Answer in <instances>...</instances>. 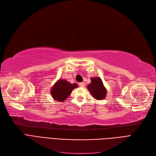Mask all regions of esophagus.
Returning a JSON list of instances; mask_svg holds the SVG:
<instances>
[{
    "label": "esophagus",
    "instance_id": "34e87169",
    "mask_svg": "<svg viewBox=\"0 0 156 156\" xmlns=\"http://www.w3.org/2000/svg\"><path fill=\"white\" fill-rule=\"evenodd\" d=\"M79 86L80 87H84V83H79Z\"/></svg>",
    "mask_w": 156,
    "mask_h": 156
}]
</instances>
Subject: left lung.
<instances>
[{"instance_id": "obj_1", "label": "left lung", "mask_w": 156, "mask_h": 156, "mask_svg": "<svg viewBox=\"0 0 156 156\" xmlns=\"http://www.w3.org/2000/svg\"><path fill=\"white\" fill-rule=\"evenodd\" d=\"M87 88L94 99L102 100L105 98L107 90L99 77L91 78V83L88 85Z\"/></svg>"}]
</instances>
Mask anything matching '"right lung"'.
<instances>
[{
    "mask_svg": "<svg viewBox=\"0 0 156 156\" xmlns=\"http://www.w3.org/2000/svg\"><path fill=\"white\" fill-rule=\"evenodd\" d=\"M78 87L76 83L71 84L65 79H58L51 89V95L56 101L63 102L70 95L72 90Z\"/></svg>",
    "mask_w": 156,
    "mask_h": 156,
    "instance_id": "add662e5",
    "label": "right lung"
}]
</instances>
